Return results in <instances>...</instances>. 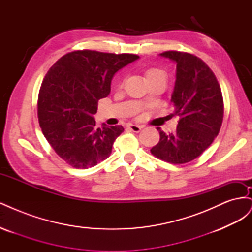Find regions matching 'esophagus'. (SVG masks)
Returning <instances> with one entry per match:
<instances>
[{"instance_id": "obj_1", "label": "esophagus", "mask_w": 252, "mask_h": 252, "mask_svg": "<svg viewBox=\"0 0 252 252\" xmlns=\"http://www.w3.org/2000/svg\"><path fill=\"white\" fill-rule=\"evenodd\" d=\"M127 127H128L129 130H131V131H133V132H140L141 129L143 128V127L140 126V125H134V124H129Z\"/></svg>"}]
</instances>
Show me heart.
Masks as SVG:
<instances>
[{"instance_id": "b5f03b06", "label": "heart", "mask_w": 252, "mask_h": 252, "mask_svg": "<svg viewBox=\"0 0 252 252\" xmlns=\"http://www.w3.org/2000/svg\"><path fill=\"white\" fill-rule=\"evenodd\" d=\"M145 77H146V79L149 81V83H151L155 80H158V79H166V75L162 70H159V69H158V68H154V67L148 68V69L145 71ZM120 85H122V83L120 84Z\"/></svg>"}]
</instances>
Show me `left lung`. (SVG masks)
Masks as SVG:
<instances>
[{
	"mask_svg": "<svg viewBox=\"0 0 252 252\" xmlns=\"http://www.w3.org/2000/svg\"><path fill=\"white\" fill-rule=\"evenodd\" d=\"M161 56L177 63V81L171 102L178 116L177 130L165 133L150 149L156 158L171 164H185L200 157L219 134L224 118V101L215 73L191 53L168 50Z\"/></svg>",
	"mask_w": 252,
	"mask_h": 252,
	"instance_id": "obj_1",
	"label": "left lung"
}]
</instances>
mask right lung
Instances as JSON below:
<instances>
[{
  "instance_id": "add662e5",
  "label": "right lung",
  "mask_w": 252,
  "mask_h": 252,
  "mask_svg": "<svg viewBox=\"0 0 252 252\" xmlns=\"http://www.w3.org/2000/svg\"><path fill=\"white\" fill-rule=\"evenodd\" d=\"M139 59L132 53L74 50L59 59L42 82L37 118L56 154L74 168L86 169L107 158L123 132L121 125L96 128L97 102L110 93L113 74Z\"/></svg>"
}]
</instances>
